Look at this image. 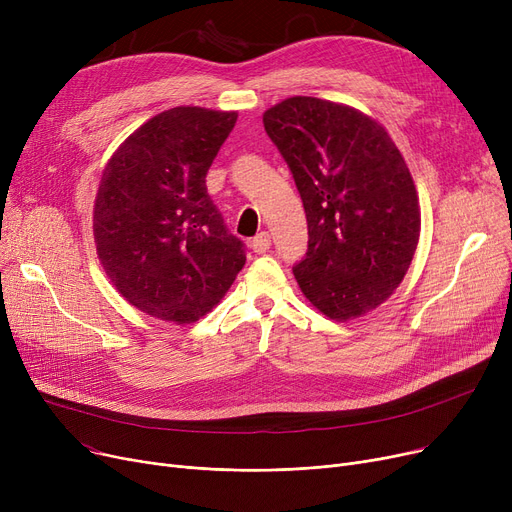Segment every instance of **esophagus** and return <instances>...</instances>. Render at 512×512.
Segmentation results:
<instances>
[{
    "mask_svg": "<svg viewBox=\"0 0 512 512\" xmlns=\"http://www.w3.org/2000/svg\"><path fill=\"white\" fill-rule=\"evenodd\" d=\"M270 247H272L270 232H261V234H257V236L251 240V249H253V253H257V255L267 253V251H270Z\"/></svg>",
    "mask_w": 512,
    "mask_h": 512,
    "instance_id": "1",
    "label": "esophagus"
}]
</instances>
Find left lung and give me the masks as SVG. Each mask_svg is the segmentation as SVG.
I'll use <instances>...</instances> for the list:
<instances>
[{"instance_id": "8db88e82", "label": "left lung", "mask_w": 512, "mask_h": 512, "mask_svg": "<svg viewBox=\"0 0 512 512\" xmlns=\"http://www.w3.org/2000/svg\"><path fill=\"white\" fill-rule=\"evenodd\" d=\"M263 126L307 215L309 249L292 270L303 294L336 321L380 307L405 280L421 232L405 157L378 120L317 97L272 105Z\"/></svg>"}]
</instances>
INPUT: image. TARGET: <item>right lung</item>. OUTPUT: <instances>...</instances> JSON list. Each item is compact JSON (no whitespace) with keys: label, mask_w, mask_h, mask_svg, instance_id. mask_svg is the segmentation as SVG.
<instances>
[{"label":"right lung","mask_w":512,"mask_h":512,"mask_svg":"<svg viewBox=\"0 0 512 512\" xmlns=\"http://www.w3.org/2000/svg\"><path fill=\"white\" fill-rule=\"evenodd\" d=\"M236 118L172 107L134 130L99 180L93 236L103 272L132 307L168 324L207 315L247 259L205 186Z\"/></svg>","instance_id":"obj_1"}]
</instances>
